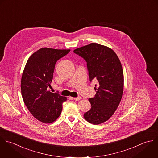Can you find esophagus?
<instances>
[{
    "label": "esophagus",
    "instance_id": "34e87169",
    "mask_svg": "<svg viewBox=\"0 0 158 158\" xmlns=\"http://www.w3.org/2000/svg\"><path fill=\"white\" fill-rule=\"evenodd\" d=\"M72 99H73V100H76V101H79V100H81V97H76V98H71Z\"/></svg>",
    "mask_w": 158,
    "mask_h": 158
}]
</instances>
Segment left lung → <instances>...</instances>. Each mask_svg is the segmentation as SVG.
<instances>
[{
  "mask_svg": "<svg viewBox=\"0 0 158 158\" xmlns=\"http://www.w3.org/2000/svg\"><path fill=\"white\" fill-rule=\"evenodd\" d=\"M74 53L86 61L90 81H97L94 88L97 93L89 99L91 109L84 118L92 124H100L112 116L121 100L124 89L121 63L112 49L97 43L76 48Z\"/></svg>",
  "mask_w": 158,
  "mask_h": 158,
  "instance_id": "left-lung-1",
  "label": "left lung"
}]
</instances>
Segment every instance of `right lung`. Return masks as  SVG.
I'll return each mask as SVG.
<instances>
[{"label":"right lung","mask_w":158,"mask_h":158,"mask_svg":"<svg viewBox=\"0 0 158 158\" xmlns=\"http://www.w3.org/2000/svg\"><path fill=\"white\" fill-rule=\"evenodd\" d=\"M70 50L42 48L28 59L21 81V95L32 115L43 123H51L60 115L66 97L48 90L56 61Z\"/></svg>","instance_id":"add662e5"}]
</instances>
